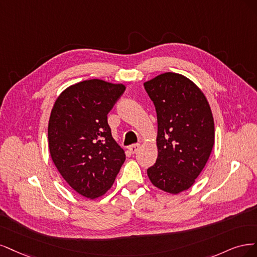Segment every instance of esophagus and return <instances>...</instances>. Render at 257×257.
<instances>
[{
  "mask_svg": "<svg viewBox=\"0 0 257 257\" xmlns=\"http://www.w3.org/2000/svg\"><path fill=\"white\" fill-rule=\"evenodd\" d=\"M139 148H140V145H139V144H134V145H130V146L128 147V150H129V152H130L131 154H136V153L139 151Z\"/></svg>",
  "mask_w": 257,
  "mask_h": 257,
  "instance_id": "obj_1",
  "label": "esophagus"
}]
</instances>
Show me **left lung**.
<instances>
[{"label": "left lung", "instance_id": "8db88e82", "mask_svg": "<svg viewBox=\"0 0 257 257\" xmlns=\"http://www.w3.org/2000/svg\"><path fill=\"white\" fill-rule=\"evenodd\" d=\"M158 121V158L147 170L152 184L178 194L195 183L214 144V122L206 96L183 74L164 72L144 82Z\"/></svg>", "mask_w": 257, "mask_h": 257}]
</instances>
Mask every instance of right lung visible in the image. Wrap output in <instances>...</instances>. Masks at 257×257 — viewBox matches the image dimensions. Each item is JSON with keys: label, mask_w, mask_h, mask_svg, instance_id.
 Masks as SVG:
<instances>
[{"label": "right lung", "mask_w": 257, "mask_h": 257, "mask_svg": "<svg viewBox=\"0 0 257 257\" xmlns=\"http://www.w3.org/2000/svg\"><path fill=\"white\" fill-rule=\"evenodd\" d=\"M125 89L121 83L85 80L64 89L52 107L48 125L52 161L66 183L89 200L111 189L126 159L106 116Z\"/></svg>", "instance_id": "1"}]
</instances>
